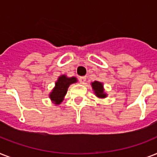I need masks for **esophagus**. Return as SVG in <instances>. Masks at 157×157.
Listing matches in <instances>:
<instances>
[{"mask_svg": "<svg viewBox=\"0 0 157 157\" xmlns=\"http://www.w3.org/2000/svg\"><path fill=\"white\" fill-rule=\"evenodd\" d=\"M79 81H80L81 84H85V82L86 81V76H81V77L79 78Z\"/></svg>", "mask_w": 157, "mask_h": 157, "instance_id": "1", "label": "esophagus"}]
</instances>
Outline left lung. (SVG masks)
I'll list each match as a JSON object with an SVG mask.
<instances>
[{
	"label": "left lung",
	"mask_w": 157,
	"mask_h": 157,
	"mask_svg": "<svg viewBox=\"0 0 157 157\" xmlns=\"http://www.w3.org/2000/svg\"><path fill=\"white\" fill-rule=\"evenodd\" d=\"M91 86L93 89V91L95 96L98 98H105L107 97V94L105 92L103 84L100 81H94L91 82Z\"/></svg>",
	"instance_id": "obj_1"
}]
</instances>
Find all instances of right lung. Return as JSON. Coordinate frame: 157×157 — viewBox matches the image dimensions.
I'll return each mask as SVG.
<instances>
[{
    "label": "right lung",
    "mask_w": 157,
    "mask_h": 157,
    "mask_svg": "<svg viewBox=\"0 0 157 157\" xmlns=\"http://www.w3.org/2000/svg\"><path fill=\"white\" fill-rule=\"evenodd\" d=\"M77 79L75 76L68 77L66 75H61L55 81V86L49 94L50 100L55 105H59L63 101L67 89L71 84L76 83Z\"/></svg>",
    "instance_id": "1"
}]
</instances>
